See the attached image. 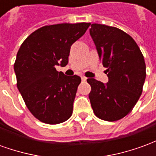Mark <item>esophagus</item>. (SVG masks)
Returning a JSON list of instances; mask_svg holds the SVG:
<instances>
[{"mask_svg":"<svg viewBox=\"0 0 156 156\" xmlns=\"http://www.w3.org/2000/svg\"><path fill=\"white\" fill-rule=\"evenodd\" d=\"M86 80H87V78L83 76V77H82V81H86Z\"/></svg>","mask_w":156,"mask_h":156,"instance_id":"esophagus-1","label":"esophagus"}]
</instances>
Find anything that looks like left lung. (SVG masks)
<instances>
[{"label":"left lung","mask_w":156,"mask_h":156,"mask_svg":"<svg viewBox=\"0 0 156 156\" xmlns=\"http://www.w3.org/2000/svg\"><path fill=\"white\" fill-rule=\"evenodd\" d=\"M89 32L108 78L106 84L87 79L92 108L103 120H119L132 111L142 94L146 76L144 56L134 39L117 27L94 23Z\"/></svg>","instance_id":"8db88e82"}]
</instances>
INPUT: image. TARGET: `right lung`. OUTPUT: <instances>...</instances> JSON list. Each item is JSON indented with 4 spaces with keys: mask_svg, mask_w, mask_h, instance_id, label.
I'll list each match as a JSON object with an SVG mask.
<instances>
[{
    "mask_svg": "<svg viewBox=\"0 0 156 156\" xmlns=\"http://www.w3.org/2000/svg\"><path fill=\"white\" fill-rule=\"evenodd\" d=\"M90 23L44 26L29 35L19 48L14 70L16 85L27 107L38 120L58 124L68 120L81 78L58 72L64 67L73 43Z\"/></svg>",
    "mask_w": 156,
    "mask_h": 156,
    "instance_id": "1",
    "label": "right lung"
}]
</instances>
